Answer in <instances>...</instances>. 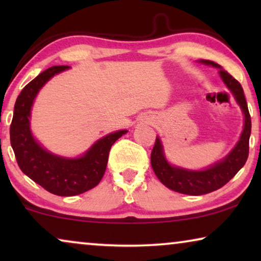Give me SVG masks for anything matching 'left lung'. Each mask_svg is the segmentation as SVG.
<instances>
[{
    "label": "left lung",
    "mask_w": 261,
    "mask_h": 261,
    "mask_svg": "<svg viewBox=\"0 0 261 261\" xmlns=\"http://www.w3.org/2000/svg\"><path fill=\"white\" fill-rule=\"evenodd\" d=\"M201 63L220 69V74L223 82L228 89L233 92L235 99L244 112L245 124L240 140L233 151L222 162L216 163L215 165L203 171H189L171 166L164 156L160 139H155L151 153V165L155 176L166 188L179 192V194L191 196L204 195L215 191L227 184L239 172V170L245 165L246 160L248 158L249 135H251L252 128L251 115H249L247 102H246L241 84L227 71L222 70L219 64L210 62V60H201Z\"/></svg>",
    "instance_id": "1"
}]
</instances>
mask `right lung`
I'll return each instance as SVG.
<instances>
[{"instance_id": "1", "label": "right lung", "mask_w": 261, "mask_h": 261, "mask_svg": "<svg viewBox=\"0 0 261 261\" xmlns=\"http://www.w3.org/2000/svg\"><path fill=\"white\" fill-rule=\"evenodd\" d=\"M69 69L52 66L30 82L17 96L10 124V144L21 171L51 194L74 196L95 188L106 172L109 151L114 142L127 130H119L99 139L81 158L67 159L55 155L41 147L30 129L33 101L46 82Z\"/></svg>"}]
</instances>
